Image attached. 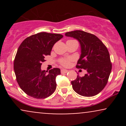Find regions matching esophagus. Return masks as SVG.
I'll return each instance as SVG.
<instances>
[{
	"mask_svg": "<svg viewBox=\"0 0 126 126\" xmlns=\"http://www.w3.org/2000/svg\"><path fill=\"white\" fill-rule=\"evenodd\" d=\"M68 72H69V70H66V69H62L61 70L62 73H67Z\"/></svg>",
	"mask_w": 126,
	"mask_h": 126,
	"instance_id": "obj_1",
	"label": "esophagus"
}]
</instances>
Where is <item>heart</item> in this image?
Returning <instances> with one entry per match:
<instances>
[{
  "instance_id": "b5f03b06",
  "label": "heart",
  "mask_w": 126,
  "mask_h": 126,
  "mask_svg": "<svg viewBox=\"0 0 126 126\" xmlns=\"http://www.w3.org/2000/svg\"><path fill=\"white\" fill-rule=\"evenodd\" d=\"M69 62H70V59H62L60 60V63L64 66H68L69 64Z\"/></svg>"
}]
</instances>
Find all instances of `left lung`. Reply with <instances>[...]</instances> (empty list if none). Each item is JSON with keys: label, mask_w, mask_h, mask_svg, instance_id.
<instances>
[{"label": "left lung", "mask_w": 126, "mask_h": 126, "mask_svg": "<svg viewBox=\"0 0 126 126\" xmlns=\"http://www.w3.org/2000/svg\"><path fill=\"white\" fill-rule=\"evenodd\" d=\"M65 35L79 42L81 54L76 67L87 72L84 76L78 75L71 82L73 90L83 96L97 95L107 83L112 68L107 48L97 37L86 32L76 30Z\"/></svg>", "instance_id": "8db88e82"}]
</instances>
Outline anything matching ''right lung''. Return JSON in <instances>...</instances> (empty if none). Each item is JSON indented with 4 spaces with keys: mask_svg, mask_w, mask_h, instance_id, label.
<instances>
[{
    "mask_svg": "<svg viewBox=\"0 0 126 126\" xmlns=\"http://www.w3.org/2000/svg\"><path fill=\"white\" fill-rule=\"evenodd\" d=\"M59 34L40 32L28 37L19 46L14 60L16 80L21 89L31 97H48L56 89V78L60 69L41 70L45 56L50 55L55 43L63 38Z\"/></svg>",
    "mask_w": 126,
    "mask_h": 126,
    "instance_id": "obj_1",
    "label": "right lung"
}]
</instances>
